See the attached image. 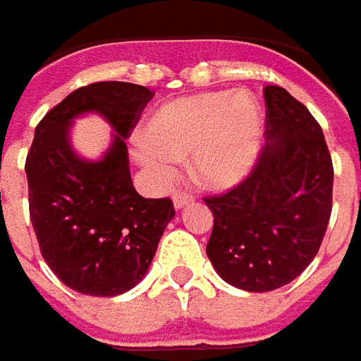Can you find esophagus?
<instances>
[{
  "instance_id": "obj_1",
  "label": "esophagus",
  "mask_w": 361,
  "mask_h": 361,
  "mask_svg": "<svg viewBox=\"0 0 361 361\" xmlns=\"http://www.w3.org/2000/svg\"><path fill=\"white\" fill-rule=\"evenodd\" d=\"M190 204H193V195L181 192L173 193V205H176V209H181V207H185V205Z\"/></svg>"
}]
</instances>
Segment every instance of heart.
<instances>
[{"label": "heart", "instance_id": "b5f03b06", "mask_svg": "<svg viewBox=\"0 0 361 361\" xmlns=\"http://www.w3.org/2000/svg\"><path fill=\"white\" fill-rule=\"evenodd\" d=\"M262 149V109L250 94L231 92L181 95L159 106L135 143V156L156 180H171L178 159L192 154L195 181L218 192L242 183Z\"/></svg>", "mask_w": 361, "mask_h": 361}]
</instances>
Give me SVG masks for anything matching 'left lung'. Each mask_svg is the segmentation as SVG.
<instances>
[{"instance_id": "left-lung-1", "label": "left lung", "mask_w": 361, "mask_h": 361, "mask_svg": "<svg viewBox=\"0 0 361 361\" xmlns=\"http://www.w3.org/2000/svg\"><path fill=\"white\" fill-rule=\"evenodd\" d=\"M266 143L252 173L221 195L205 197L214 214L207 257L221 280L245 292H271L312 264L331 216L334 166L307 107L267 85Z\"/></svg>"}]
</instances>
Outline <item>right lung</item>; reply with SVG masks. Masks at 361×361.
I'll use <instances>...</instances> for the list:
<instances>
[{
	"mask_svg": "<svg viewBox=\"0 0 361 361\" xmlns=\"http://www.w3.org/2000/svg\"><path fill=\"white\" fill-rule=\"evenodd\" d=\"M152 90L126 81L80 87L37 123L27 159L30 218L45 264L68 288L111 298L147 274L176 209L169 197L147 200L131 183L126 142ZM104 115L116 131L102 160H83L68 126L83 113Z\"/></svg>",
	"mask_w": 361,
	"mask_h": 361,
	"instance_id": "1",
	"label": "right lung"
}]
</instances>
